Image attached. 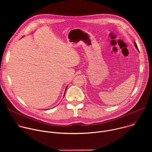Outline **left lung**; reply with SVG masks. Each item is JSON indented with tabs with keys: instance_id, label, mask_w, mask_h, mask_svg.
Here are the masks:
<instances>
[{
	"instance_id": "obj_1",
	"label": "left lung",
	"mask_w": 152,
	"mask_h": 152,
	"mask_svg": "<svg viewBox=\"0 0 152 152\" xmlns=\"http://www.w3.org/2000/svg\"><path fill=\"white\" fill-rule=\"evenodd\" d=\"M134 45H135V48H137V50H138V52H140V51H139V50H138V46H137V44H136V42H135V41H134Z\"/></svg>"
}]
</instances>
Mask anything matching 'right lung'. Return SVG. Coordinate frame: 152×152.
Instances as JSON below:
<instances>
[{"label":"right lung","instance_id":"right-lung-1","mask_svg":"<svg viewBox=\"0 0 152 152\" xmlns=\"http://www.w3.org/2000/svg\"><path fill=\"white\" fill-rule=\"evenodd\" d=\"M67 87H66V90H67ZM65 93H66V92H65ZM64 94H65V93H64ZM65 95H64V96Z\"/></svg>","mask_w":152,"mask_h":152}]
</instances>
